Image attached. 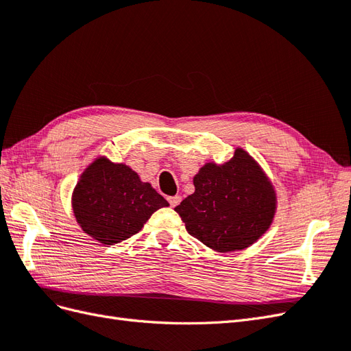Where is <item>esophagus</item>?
I'll return each instance as SVG.
<instances>
[{"mask_svg":"<svg viewBox=\"0 0 351 351\" xmlns=\"http://www.w3.org/2000/svg\"><path fill=\"white\" fill-rule=\"evenodd\" d=\"M168 202H169V205H171L173 208H176L180 202H182V196H178V195H176V196H169L168 197Z\"/></svg>","mask_w":351,"mask_h":351,"instance_id":"esophagus-1","label":"esophagus"}]
</instances>
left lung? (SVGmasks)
Segmentation results:
<instances>
[{"instance_id":"obj_1","label":"left lung","mask_w":351,"mask_h":351,"mask_svg":"<svg viewBox=\"0 0 351 351\" xmlns=\"http://www.w3.org/2000/svg\"><path fill=\"white\" fill-rule=\"evenodd\" d=\"M195 193L174 208L190 236L218 252L250 246L271 226L275 195L249 154L237 149L224 165L206 164L193 178Z\"/></svg>"}]
</instances>
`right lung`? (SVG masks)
Here are the masks:
<instances>
[{
    "label": "right lung",
    "mask_w": 351,
    "mask_h": 351,
    "mask_svg": "<svg viewBox=\"0 0 351 351\" xmlns=\"http://www.w3.org/2000/svg\"><path fill=\"white\" fill-rule=\"evenodd\" d=\"M164 206L168 202L130 167L105 158L88 167L73 192L74 217L82 230L104 244L130 239Z\"/></svg>",
    "instance_id": "obj_1"
}]
</instances>
